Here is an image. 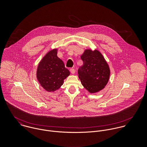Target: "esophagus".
<instances>
[{"instance_id":"esophagus-1","label":"esophagus","mask_w":147,"mask_h":147,"mask_svg":"<svg viewBox=\"0 0 147 147\" xmlns=\"http://www.w3.org/2000/svg\"><path fill=\"white\" fill-rule=\"evenodd\" d=\"M69 71H70L71 73L72 74H74L75 72V70L74 68H71V69H69Z\"/></svg>"}]
</instances>
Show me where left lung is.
Segmentation results:
<instances>
[{
	"label": "left lung",
	"instance_id": "8db88e82",
	"mask_svg": "<svg viewBox=\"0 0 147 147\" xmlns=\"http://www.w3.org/2000/svg\"><path fill=\"white\" fill-rule=\"evenodd\" d=\"M81 59L83 64L78 69L79 78L91 93L105 88L110 77V68L103 55L97 50H85Z\"/></svg>",
	"mask_w": 147,
	"mask_h": 147
}]
</instances>
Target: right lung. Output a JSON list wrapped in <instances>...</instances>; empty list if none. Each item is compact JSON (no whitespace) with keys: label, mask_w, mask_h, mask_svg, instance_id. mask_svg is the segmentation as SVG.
<instances>
[{"label":"right lung","mask_w":147,"mask_h":147,"mask_svg":"<svg viewBox=\"0 0 147 147\" xmlns=\"http://www.w3.org/2000/svg\"><path fill=\"white\" fill-rule=\"evenodd\" d=\"M69 74L63 61L57 57V49H53L45 55L37 70L38 82L48 92L58 89Z\"/></svg>","instance_id":"add662e5"}]
</instances>
